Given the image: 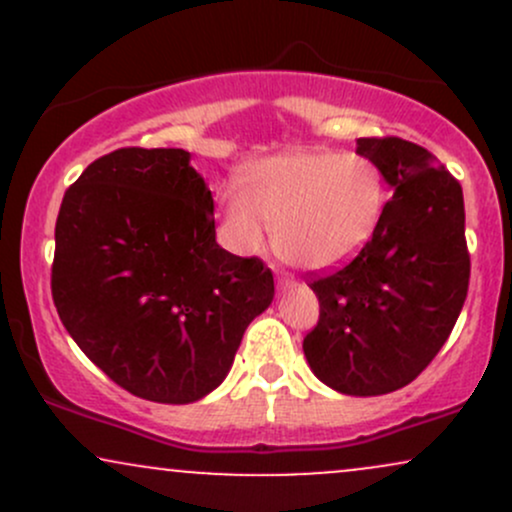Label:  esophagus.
<instances>
[{"instance_id":"1","label":"esophagus","mask_w":512,"mask_h":512,"mask_svg":"<svg viewBox=\"0 0 512 512\" xmlns=\"http://www.w3.org/2000/svg\"><path fill=\"white\" fill-rule=\"evenodd\" d=\"M279 289H293V279H289L286 274L279 276Z\"/></svg>"}]
</instances>
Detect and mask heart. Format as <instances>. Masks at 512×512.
I'll list each match as a JSON object with an SVG mask.
<instances>
[{
	"instance_id": "obj_1",
	"label": "heart",
	"mask_w": 512,
	"mask_h": 512,
	"mask_svg": "<svg viewBox=\"0 0 512 512\" xmlns=\"http://www.w3.org/2000/svg\"><path fill=\"white\" fill-rule=\"evenodd\" d=\"M383 209V175L366 156L298 149L245 170L243 190L223 199V223L240 252L262 248L267 222L281 260L325 269L368 243Z\"/></svg>"
}]
</instances>
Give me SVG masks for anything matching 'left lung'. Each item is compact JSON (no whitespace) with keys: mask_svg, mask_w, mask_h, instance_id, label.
Masks as SVG:
<instances>
[{"mask_svg":"<svg viewBox=\"0 0 512 512\" xmlns=\"http://www.w3.org/2000/svg\"><path fill=\"white\" fill-rule=\"evenodd\" d=\"M356 154L378 166L392 197L354 260L310 284L320 320L303 351L332 390L375 397L409 385L448 342L469 252L460 182L424 146L363 137Z\"/></svg>","mask_w":512,"mask_h":512,"instance_id":"1","label":"left lung"}]
</instances>
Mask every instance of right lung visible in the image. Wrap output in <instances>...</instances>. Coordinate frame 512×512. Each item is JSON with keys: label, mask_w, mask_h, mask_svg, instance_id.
<instances>
[{"label": "right lung", "mask_w": 512, "mask_h": 512, "mask_svg": "<svg viewBox=\"0 0 512 512\" xmlns=\"http://www.w3.org/2000/svg\"><path fill=\"white\" fill-rule=\"evenodd\" d=\"M52 298L79 349L132 395L190 404L223 383L274 298L257 257L216 243L214 199L182 149H117L64 192Z\"/></svg>", "instance_id": "obj_1"}]
</instances>
